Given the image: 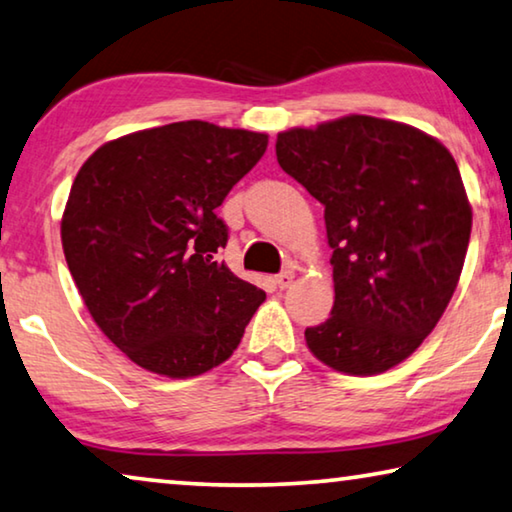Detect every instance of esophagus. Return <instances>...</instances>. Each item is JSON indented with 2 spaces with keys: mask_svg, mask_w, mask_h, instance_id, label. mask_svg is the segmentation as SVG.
Listing matches in <instances>:
<instances>
[{
  "mask_svg": "<svg viewBox=\"0 0 512 512\" xmlns=\"http://www.w3.org/2000/svg\"><path fill=\"white\" fill-rule=\"evenodd\" d=\"M292 282H294V271L292 269L282 271V273H278V276H276V285L280 289H287L289 285H292Z\"/></svg>",
  "mask_w": 512,
  "mask_h": 512,
  "instance_id": "obj_1",
  "label": "esophagus"
}]
</instances>
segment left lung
I'll use <instances>...</instances> for the list:
<instances>
[{
	"instance_id": "1",
	"label": "left lung",
	"mask_w": 512,
	"mask_h": 512,
	"mask_svg": "<svg viewBox=\"0 0 512 512\" xmlns=\"http://www.w3.org/2000/svg\"><path fill=\"white\" fill-rule=\"evenodd\" d=\"M282 170L324 204L335 301L305 345L354 377L421 347L460 280L471 204L455 158L414 126L349 114L278 133Z\"/></svg>"
}]
</instances>
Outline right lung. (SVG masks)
<instances>
[{
	"instance_id": "right-lung-1",
	"label": "right lung",
	"mask_w": 512,
	"mask_h": 512,
	"mask_svg": "<svg viewBox=\"0 0 512 512\" xmlns=\"http://www.w3.org/2000/svg\"><path fill=\"white\" fill-rule=\"evenodd\" d=\"M266 144V133L177 121L105 142L80 167L61 216L68 271L140 368L197 377L239 347L266 294L218 262L216 209Z\"/></svg>"
}]
</instances>
